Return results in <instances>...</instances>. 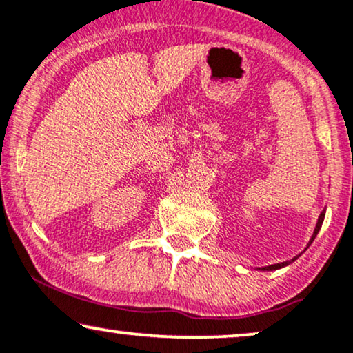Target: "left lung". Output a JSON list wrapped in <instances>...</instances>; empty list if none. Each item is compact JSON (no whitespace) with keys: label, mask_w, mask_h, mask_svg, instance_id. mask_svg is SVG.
Returning a JSON list of instances; mask_svg holds the SVG:
<instances>
[{"label":"left lung","mask_w":353,"mask_h":353,"mask_svg":"<svg viewBox=\"0 0 353 353\" xmlns=\"http://www.w3.org/2000/svg\"><path fill=\"white\" fill-rule=\"evenodd\" d=\"M323 220H325V210H323L321 214H320V216H318V223H316V228H315V231H313V236H312L310 243H308V244H312V243H313V239H315L316 233H318V231H320V228H321V223H323ZM286 265H288V262H283V263H274V265H270V267H265L263 270H278V268H281V267H286Z\"/></svg>","instance_id":"8db88e82"}]
</instances>
